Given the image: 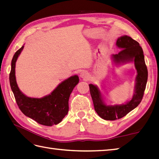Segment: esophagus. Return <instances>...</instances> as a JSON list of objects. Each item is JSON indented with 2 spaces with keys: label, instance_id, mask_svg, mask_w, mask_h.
Instances as JSON below:
<instances>
[{
  "label": "esophagus",
  "instance_id": "esophagus-1",
  "mask_svg": "<svg viewBox=\"0 0 159 159\" xmlns=\"http://www.w3.org/2000/svg\"><path fill=\"white\" fill-rule=\"evenodd\" d=\"M80 78H82V79H83L84 80H86L87 79H88V72H87L86 71H82L80 73Z\"/></svg>",
  "mask_w": 159,
  "mask_h": 159
}]
</instances>
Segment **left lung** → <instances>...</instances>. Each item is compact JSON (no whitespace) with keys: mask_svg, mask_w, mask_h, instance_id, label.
Wrapping results in <instances>:
<instances>
[{"mask_svg":"<svg viewBox=\"0 0 159 159\" xmlns=\"http://www.w3.org/2000/svg\"><path fill=\"white\" fill-rule=\"evenodd\" d=\"M116 45L122 49L117 54L113 55L114 61L116 63L134 61L137 71V76L136 78L135 92L133 98L127 103L120 105H105L98 87L89 84V91L94 110L99 116L107 120L121 119L137 107L143 97L148 81V68L145 65L143 51L139 43L131 37L123 36L117 39Z\"/></svg>","mask_w":159,"mask_h":159,"instance_id":"obj_1","label":"left lung"}]
</instances>
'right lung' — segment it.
Masks as SVG:
<instances>
[{"label": "right lung", "mask_w": 159, "mask_h": 159, "mask_svg": "<svg viewBox=\"0 0 159 159\" xmlns=\"http://www.w3.org/2000/svg\"><path fill=\"white\" fill-rule=\"evenodd\" d=\"M24 46L18 49L11 60L9 83L18 107L25 116L45 126L57 125L66 116L69 110L70 96L79 81L74 75L64 80L50 94L41 98L27 97L18 88L15 76V66L18 56Z\"/></svg>", "instance_id": "1"}]
</instances>
